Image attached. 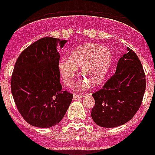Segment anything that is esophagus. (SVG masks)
<instances>
[{
	"label": "esophagus",
	"instance_id": "34e87169",
	"mask_svg": "<svg viewBox=\"0 0 155 155\" xmlns=\"http://www.w3.org/2000/svg\"><path fill=\"white\" fill-rule=\"evenodd\" d=\"M84 97V95H79V94H74L73 96V99L74 100H78V99H80V98H82Z\"/></svg>",
	"mask_w": 155,
	"mask_h": 155
}]
</instances>
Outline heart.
Wrapping results in <instances>:
<instances>
[{
    "label": "heart",
    "instance_id": "heart-1",
    "mask_svg": "<svg viewBox=\"0 0 155 155\" xmlns=\"http://www.w3.org/2000/svg\"><path fill=\"white\" fill-rule=\"evenodd\" d=\"M113 62V52L107 47L97 43L79 46L71 53L69 59L62 58L59 62V71L63 83L66 86L73 83L81 67V73L85 75L74 84L76 90L86 89L89 81L94 84H100L109 71Z\"/></svg>",
    "mask_w": 155,
    "mask_h": 155
}]
</instances>
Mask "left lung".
Masks as SVG:
<instances>
[{"label": "left lung", "mask_w": 155, "mask_h": 155, "mask_svg": "<svg viewBox=\"0 0 155 155\" xmlns=\"http://www.w3.org/2000/svg\"><path fill=\"white\" fill-rule=\"evenodd\" d=\"M145 74L136 52L127 48L119 59L115 74L103 89L93 94L95 105L91 117L102 127H117L127 123L141 105L145 91Z\"/></svg>", "instance_id": "left-lung-1"}]
</instances>
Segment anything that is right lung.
Listing matches in <instances>:
<instances>
[{
	"label": "right lung",
	"instance_id": "right-lung-1",
	"mask_svg": "<svg viewBox=\"0 0 155 155\" xmlns=\"http://www.w3.org/2000/svg\"><path fill=\"white\" fill-rule=\"evenodd\" d=\"M66 40L42 38L24 50L15 64L11 93L18 111L28 124L49 128L64 117L73 94L60 83L59 49Z\"/></svg>",
	"mask_w": 155,
	"mask_h": 155
}]
</instances>
